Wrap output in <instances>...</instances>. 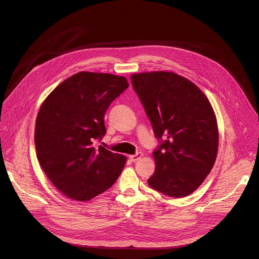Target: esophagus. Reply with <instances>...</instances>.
I'll return each instance as SVG.
<instances>
[{
    "label": "esophagus",
    "mask_w": 259,
    "mask_h": 259,
    "mask_svg": "<svg viewBox=\"0 0 259 259\" xmlns=\"http://www.w3.org/2000/svg\"><path fill=\"white\" fill-rule=\"evenodd\" d=\"M142 157H143V153L139 152V153H137V154H135V155L130 156V160H131L132 162H136V161H138L139 159H141Z\"/></svg>",
    "instance_id": "obj_1"
}]
</instances>
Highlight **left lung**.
Listing matches in <instances>:
<instances>
[{"label": "left lung", "instance_id": "obj_1", "mask_svg": "<svg viewBox=\"0 0 259 259\" xmlns=\"http://www.w3.org/2000/svg\"><path fill=\"white\" fill-rule=\"evenodd\" d=\"M131 83L156 137L166 138L153 152L156 170L147 182L170 197L191 195L217 157L218 126L209 99L196 84L173 71L132 73Z\"/></svg>", "mask_w": 259, "mask_h": 259}]
</instances>
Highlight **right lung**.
Wrapping results in <instances>:
<instances>
[{"label": "right lung", "mask_w": 259, "mask_h": 259, "mask_svg": "<svg viewBox=\"0 0 259 259\" xmlns=\"http://www.w3.org/2000/svg\"><path fill=\"white\" fill-rule=\"evenodd\" d=\"M129 87L125 77L80 71L60 83L43 101L35 120L36 158L66 198L86 202L113 186L127 158L94 147L105 134L109 104Z\"/></svg>", "instance_id": "1"}]
</instances>
